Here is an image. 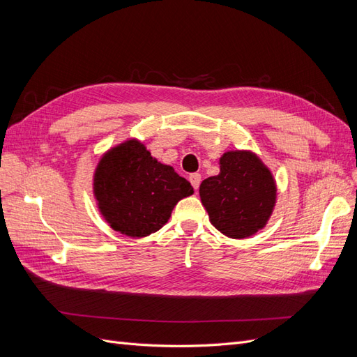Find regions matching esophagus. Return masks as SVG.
Listing matches in <instances>:
<instances>
[{
    "instance_id": "obj_1",
    "label": "esophagus",
    "mask_w": 357,
    "mask_h": 357,
    "mask_svg": "<svg viewBox=\"0 0 357 357\" xmlns=\"http://www.w3.org/2000/svg\"><path fill=\"white\" fill-rule=\"evenodd\" d=\"M189 180L192 183V186L195 190H198L199 185H201V174H198V172H193V174L189 176Z\"/></svg>"
}]
</instances>
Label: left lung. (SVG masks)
Returning a JSON list of instances; mask_svg holds the SVG:
<instances>
[{"mask_svg": "<svg viewBox=\"0 0 357 357\" xmlns=\"http://www.w3.org/2000/svg\"><path fill=\"white\" fill-rule=\"evenodd\" d=\"M219 164V174L201 183V202L215 229L234 240L247 238L264 229L271 218L275 180L250 150H229Z\"/></svg>", "mask_w": 357, "mask_h": 357, "instance_id": "left-lung-1", "label": "left lung"}]
</instances>
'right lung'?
<instances>
[{"instance_id":"right-lung-1","label":"right lung","mask_w":357,"mask_h":357,"mask_svg":"<svg viewBox=\"0 0 357 357\" xmlns=\"http://www.w3.org/2000/svg\"><path fill=\"white\" fill-rule=\"evenodd\" d=\"M193 188L174 168L158 162L138 139L105 152L93 174V195L105 222L131 238L159 231Z\"/></svg>"}]
</instances>
